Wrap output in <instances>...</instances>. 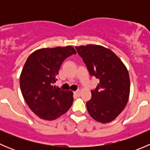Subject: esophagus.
Returning <instances> with one entry per match:
<instances>
[{"label": "esophagus", "mask_w": 150, "mask_h": 150, "mask_svg": "<svg viewBox=\"0 0 150 150\" xmlns=\"http://www.w3.org/2000/svg\"><path fill=\"white\" fill-rule=\"evenodd\" d=\"M74 93H75V95H77V96H81V90H77V91H75V92H74Z\"/></svg>", "instance_id": "obj_1"}]
</instances>
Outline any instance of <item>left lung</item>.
Returning <instances> with one entry per match:
<instances>
[{
	"label": "left lung",
	"mask_w": 150,
	"mask_h": 150,
	"mask_svg": "<svg viewBox=\"0 0 150 150\" xmlns=\"http://www.w3.org/2000/svg\"><path fill=\"white\" fill-rule=\"evenodd\" d=\"M91 75L99 80L91 91L86 107L92 118L102 123L114 120L124 110L130 94L128 69L118 57L109 48L89 44L75 46Z\"/></svg>",
	"instance_id": "obj_1"
}]
</instances>
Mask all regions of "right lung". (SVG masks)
<instances>
[{
    "instance_id": "right-lung-1",
    "label": "right lung",
    "mask_w": 150,
    "mask_h": 150,
    "mask_svg": "<svg viewBox=\"0 0 150 150\" xmlns=\"http://www.w3.org/2000/svg\"><path fill=\"white\" fill-rule=\"evenodd\" d=\"M71 46L38 49L28 57L19 79L21 91L30 110L43 120H53L68 111L73 93L53 86L62 64L76 54Z\"/></svg>"
}]
</instances>
